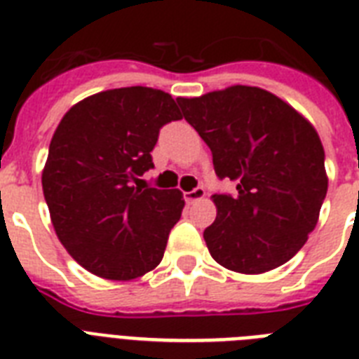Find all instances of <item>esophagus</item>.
Returning <instances> with one entry per match:
<instances>
[{
	"label": "esophagus",
	"mask_w": 359,
	"mask_h": 359,
	"mask_svg": "<svg viewBox=\"0 0 359 359\" xmlns=\"http://www.w3.org/2000/svg\"><path fill=\"white\" fill-rule=\"evenodd\" d=\"M205 196H207L205 188H203V186H197V188H194L191 191H186L184 199H186V203H194V201H199V199H203Z\"/></svg>",
	"instance_id": "obj_1"
}]
</instances>
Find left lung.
Listing matches in <instances>:
<instances>
[{
	"instance_id": "8db88e82",
	"label": "left lung",
	"mask_w": 359,
	"mask_h": 359,
	"mask_svg": "<svg viewBox=\"0 0 359 359\" xmlns=\"http://www.w3.org/2000/svg\"><path fill=\"white\" fill-rule=\"evenodd\" d=\"M177 102L212 151L216 175L236 184L235 196H212L218 216L203 233L212 259L238 273L285 264L315 229L328 191L317 130L259 87L233 86Z\"/></svg>"
}]
</instances>
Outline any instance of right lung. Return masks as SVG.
Wrapping results in <instances>:
<instances>
[{
    "label": "right lung",
    "mask_w": 359,
    "mask_h": 359,
    "mask_svg": "<svg viewBox=\"0 0 359 359\" xmlns=\"http://www.w3.org/2000/svg\"><path fill=\"white\" fill-rule=\"evenodd\" d=\"M179 119L169 93L121 87L74 104L53 132L42 169L50 218L65 250L98 278L128 281L162 261L182 191L143 188L137 177L154 168L160 128Z\"/></svg>",
    "instance_id": "add662e5"
}]
</instances>
